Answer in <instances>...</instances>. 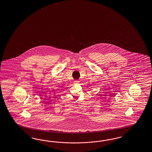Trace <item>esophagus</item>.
Wrapping results in <instances>:
<instances>
[{
	"label": "esophagus",
	"instance_id": "obj_1",
	"mask_svg": "<svg viewBox=\"0 0 152 152\" xmlns=\"http://www.w3.org/2000/svg\"><path fill=\"white\" fill-rule=\"evenodd\" d=\"M79 82H80L79 80H75V81H74V83H75V84H78Z\"/></svg>",
	"mask_w": 152,
	"mask_h": 152
}]
</instances>
